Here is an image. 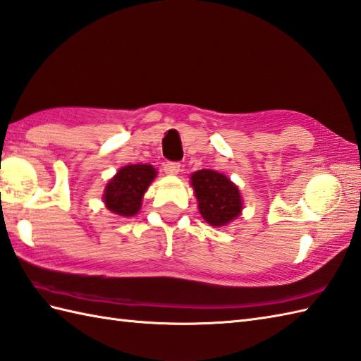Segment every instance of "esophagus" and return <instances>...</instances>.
Returning <instances> with one entry per match:
<instances>
[{
    "label": "esophagus",
    "instance_id": "esophagus-1",
    "mask_svg": "<svg viewBox=\"0 0 361 361\" xmlns=\"http://www.w3.org/2000/svg\"><path fill=\"white\" fill-rule=\"evenodd\" d=\"M181 171V164L180 163H175V161H169L164 164V172L167 175H177Z\"/></svg>",
    "mask_w": 361,
    "mask_h": 361
}]
</instances>
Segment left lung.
<instances>
[{"mask_svg": "<svg viewBox=\"0 0 361 361\" xmlns=\"http://www.w3.org/2000/svg\"><path fill=\"white\" fill-rule=\"evenodd\" d=\"M190 184L198 200L201 216L214 228L226 226L241 214L240 190L226 175L201 169L190 175Z\"/></svg>", "mask_w": 361, "mask_h": 361, "instance_id": "obj_1", "label": "left lung"}]
</instances>
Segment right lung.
<instances>
[{
  "mask_svg": "<svg viewBox=\"0 0 361 361\" xmlns=\"http://www.w3.org/2000/svg\"><path fill=\"white\" fill-rule=\"evenodd\" d=\"M155 177L157 171L150 164H129L121 167L104 189L103 201L106 207L121 216L137 215L141 209L142 195Z\"/></svg>",
  "mask_w": 361,
  "mask_h": 361,
  "instance_id": "1",
  "label": "right lung"
}]
</instances>
